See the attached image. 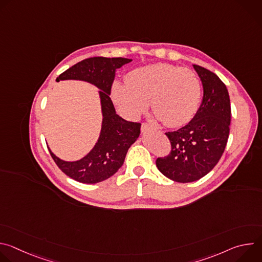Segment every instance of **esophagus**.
I'll list each match as a JSON object with an SVG mask.
<instances>
[{
    "label": "esophagus",
    "mask_w": 262,
    "mask_h": 262,
    "mask_svg": "<svg viewBox=\"0 0 262 262\" xmlns=\"http://www.w3.org/2000/svg\"><path fill=\"white\" fill-rule=\"evenodd\" d=\"M156 128L151 125V124H148V123H143L142 124V132L146 133L147 130H155Z\"/></svg>",
    "instance_id": "1"
}]
</instances>
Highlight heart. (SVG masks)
Here are the masks:
<instances>
[{"label": "heart", "instance_id": "heart-1", "mask_svg": "<svg viewBox=\"0 0 262 262\" xmlns=\"http://www.w3.org/2000/svg\"><path fill=\"white\" fill-rule=\"evenodd\" d=\"M111 96L126 116L139 117L149 105L169 127L189 123L197 114L201 86L189 69L169 63H155L129 71L126 83L115 81Z\"/></svg>", "mask_w": 262, "mask_h": 262}]
</instances>
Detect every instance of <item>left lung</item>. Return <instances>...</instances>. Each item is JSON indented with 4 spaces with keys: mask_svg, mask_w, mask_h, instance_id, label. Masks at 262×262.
<instances>
[{
    "mask_svg": "<svg viewBox=\"0 0 262 262\" xmlns=\"http://www.w3.org/2000/svg\"><path fill=\"white\" fill-rule=\"evenodd\" d=\"M200 78L203 96L195 117L185 126L168 132L171 154L157 160L158 169L177 182L196 181L220 161L229 137L231 106L228 90L215 73L193 65Z\"/></svg>",
    "mask_w": 262,
    "mask_h": 262,
    "instance_id": "8db88e82",
    "label": "left lung"
}]
</instances>
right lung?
Listing matches in <instances>:
<instances>
[{
	"label": "right lung",
	"instance_id": "right-lung-1",
	"mask_svg": "<svg viewBox=\"0 0 262 262\" xmlns=\"http://www.w3.org/2000/svg\"><path fill=\"white\" fill-rule=\"evenodd\" d=\"M130 61L133 60L126 58H89L71 66L57 79V82H86L99 90L102 121L99 137L91 150L78 161H64L49 147L58 167L74 180L97 183L113 176L122 167L128 148L141 134V123L126 121L116 114L110 97L116 70Z\"/></svg>",
	"mask_w": 262,
	"mask_h": 262
}]
</instances>
